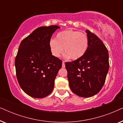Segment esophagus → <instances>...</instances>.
I'll use <instances>...</instances> for the list:
<instances>
[{
  "label": "esophagus",
  "mask_w": 123,
  "mask_h": 123,
  "mask_svg": "<svg viewBox=\"0 0 123 123\" xmlns=\"http://www.w3.org/2000/svg\"><path fill=\"white\" fill-rule=\"evenodd\" d=\"M65 63H64V62H63V63H62V67L63 68H65Z\"/></svg>",
  "instance_id": "1"
}]
</instances>
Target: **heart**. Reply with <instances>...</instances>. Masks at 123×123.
I'll list each match as a JSON object with an SVG mask.
<instances>
[{"instance_id":"heart-1","label":"heart","mask_w":123,"mask_h":123,"mask_svg":"<svg viewBox=\"0 0 123 123\" xmlns=\"http://www.w3.org/2000/svg\"><path fill=\"white\" fill-rule=\"evenodd\" d=\"M49 48L53 56L59 57L63 52L65 58L76 60L85 54L88 48V38L86 34L73 30L59 32L56 38L49 41Z\"/></svg>"}]
</instances>
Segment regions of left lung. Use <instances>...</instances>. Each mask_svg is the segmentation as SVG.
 I'll list each match as a JSON object with an SVG mask.
<instances>
[{
	"mask_svg": "<svg viewBox=\"0 0 123 123\" xmlns=\"http://www.w3.org/2000/svg\"><path fill=\"white\" fill-rule=\"evenodd\" d=\"M88 38L87 51L81 58L66 62L69 87L80 97L95 95L103 87L109 68V53L102 41L86 30Z\"/></svg>",
	"mask_w": 123,
	"mask_h": 123,
	"instance_id": "left-lung-1",
	"label": "left lung"
}]
</instances>
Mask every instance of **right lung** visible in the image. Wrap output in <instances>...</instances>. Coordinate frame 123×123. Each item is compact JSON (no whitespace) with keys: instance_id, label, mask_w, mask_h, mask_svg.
Listing matches in <instances>:
<instances>
[{"instance_id":"1","label":"right lung","mask_w":123,"mask_h":123,"mask_svg":"<svg viewBox=\"0 0 123 123\" xmlns=\"http://www.w3.org/2000/svg\"><path fill=\"white\" fill-rule=\"evenodd\" d=\"M59 28L40 27L20 43L15 59L17 78L21 88L30 96L43 98L53 91L62 61L52 55L49 41Z\"/></svg>"}]
</instances>
